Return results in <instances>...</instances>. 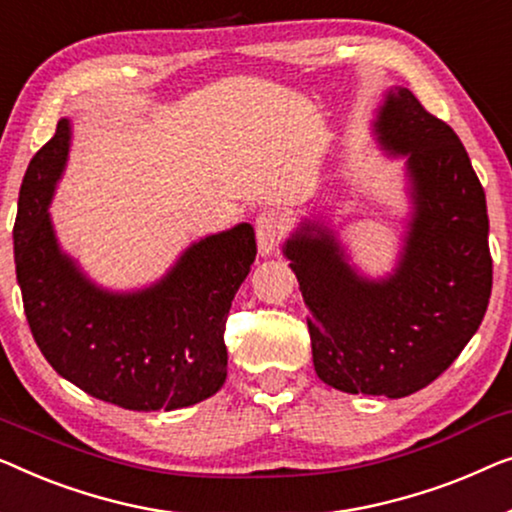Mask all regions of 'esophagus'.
I'll return each mask as SVG.
<instances>
[{
    "instance_id": "obj_1",
    "label": "esophagus",
    "mask_w": 512,
    "mask_h": 512,
    "mask_svg": "<svg viewBox=\"0 0 512 512\" xmlns=\"http://www.w3.org/2000/svg\"><path fill=\"white\" fill-rule=\"evenodd\" d=\"M257 232V248L262 255H271L278 248V243L285 236V220L280 218L278 211H264L255 220Z\"/></svg>"
}]
</instances>
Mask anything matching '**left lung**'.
<instances>
[{"label":"left lung","mask_w":512,"mask_h":512,"mask_svg":"<svg viewBox=\"0 0 512 512\" xmlns=\"http://www.w3.org/2000/svg\"><path fill=\"white\" fill-rule=\"evenodd\" d=\"M376 132L408 155L415 215L399 269L359 278L318 222L285 243L308 306L320 380L350 394L408 397L441 376L478 331L492 294L485 190L464 143L406 88L387 95Z\"/></svg>","instance_id":"obj_1"}]
</instances>
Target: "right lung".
<instances>
[{"mask_svg":"<svg viewBox=\"0 0 512 512\" xmlns=\"http://www.w3.org/2000/svg\"><path fill=\"white\" fill-rule=\"evenodd\" d=\"M69 150V120L32 157L13 225L27 322L48 364L90 397L129 410H174L213 397L227 378L225 325L255 262V229L206 236L160 283L104 292L57 248L48 204Z\"/></svg>","mask_w":512,"mask_h":512,"instance_id":"1","label":"right lung"}]
</instances>
